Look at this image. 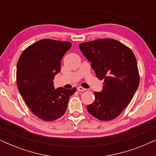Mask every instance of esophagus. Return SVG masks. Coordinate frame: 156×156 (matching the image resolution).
I'll return each instance as SVG.
<instances>
[{
	"label": "esophagus",
	"instance_id": "1",
	"mask_svg": "<svg viewBox=\"0 0 156 156\" xmlns=\"http://www.w3.org/2000/svg\"><path fill=\"white\" fill-rule=\"evenodd\" d=\"M77 90L79 91H86L87 89H84V88H83V87H77Z\"/></svg>",
	"mask_w": 156,
	"mask_h": 156
}]
</instances>
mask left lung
<instances>
[{
    "label": "left lung",
    "instance_id": "left-lung-1",
    "mask_svg": "<svg viewBox=\"0 0 156 156\" xmlns=\"http://www.w3.org/2000/svg\"><path fill=\"white\" fill-rule=\"evenodd\" d=\"M79 47L96 76L104 80L102 91L94 92V101L87 109L99 120L114 119L131 101L139 85L135 55L125 44L110 38L84 42Z\"/></svg>",
    "mask_w": 156,
    "mask_h": 156
}]
</instances>
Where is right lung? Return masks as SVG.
Masks as SVG:
<instances>
[{"instance_id":"right-lung-1","label":"right lung","mask_w":156,"mask_h":156,"mask_svg":"<svg viewBox=\"0 0 156 156\" xmlns=\"http://www.w3.org/2000/svg\"><path fill=\"white\" fill-rule=\"evenodd\" d=\"M72 46L69 42L44 39L25 49L17 64L18 90L31 112L43 121L62 116L75 87L55 89V76L61 69V59Z\"/></svg>"}]
</instances>
